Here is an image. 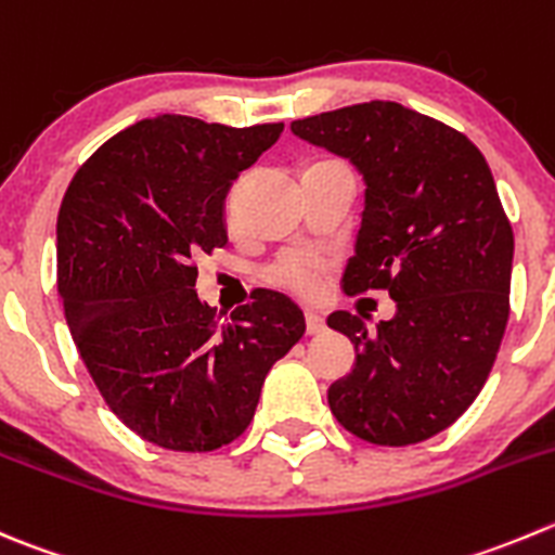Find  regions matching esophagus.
I'll return each instance as SVG.
<instances>
[{
	"instance_id": "obj_1",
	"label": "esophagus",
	"mask_w": 555,
	"mask_h": 555,
	"mask_svg": "<svg viewBox=\"0 0 555 555\" xmlns=\"http://www.w3.org/2000/svg\"><path fill=\"white\" fill-rule=\"evenodd\" d=\"M306 333H309V336L325 333V317L317 314V311H306Z\"/></svg>"
}]
</instances>
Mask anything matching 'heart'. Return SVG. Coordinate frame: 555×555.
Segmentation results:
<instances>
[{
	"mask_svg": "<svg viewBox=\"0 0 555 555\" xmlns=\"http://www.w3.org/2000/svg\"><path fill=\"white\" fill-rule=\"evenodd\" d=\"M327 271V260L311 251H287L279 257L268 271V279L300 298H314L322 289V276Z\"/></svg>",
	"mask_w": 555,
	"mask_h": 555,
	"instance_id": "b5f03b06",
	"label": "heart"
}]
</instances>
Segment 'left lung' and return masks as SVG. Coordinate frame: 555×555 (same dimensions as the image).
Returning a JSON list of instances; mask_svg holds the SVG:
<instances>
[{
    "label": "left lung",
    "instance_id": "obj_1",
    "mask_svg": "<svg viewBox=\"0 0 555 555\" xmlns=\"http://www.w3.org/2000/svg\"><path fill=\"white\" fill-rule=\"evenodd\" d=\"M293 132L363 173L344 293L396 300L376 327L327 317L354 344V369L327 390L331 412L371 444L431 439L472 406L507 327L515 241L491 168L464 132L398 102L298 118Z\"/></svg>",
    "mask_w": 555,
    "mask_h": 555
}]
</instances>
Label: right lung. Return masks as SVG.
<instances>
[{
	"instance_id": "obj_1",
	"label": "right lung",
	"mask_w": 555,
	"mask_h": 555,
	"mask_svg": "<svg viewBox=\"0 0 555 555\" xmlns=\"http://www.w3.org/2000/svg\"><path fill=\"white\" fill-rule=\"evenodd\" d=\"M284 124L143 118L75 173L56 219L69 333L111 412L146 442L208 453L246 431L304 311L257 289L228 322L195 293L201 255L228 244L224 197Z\"/></svg>"
}]
</instances>
